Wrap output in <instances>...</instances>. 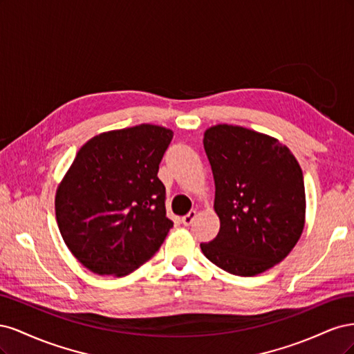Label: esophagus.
<instances>
[{
    "label": "esophagus",
    "instance_id": "obj_1",
    "mask_svg": "<svg viewBox=\"0 0 354 354\" xmlns=\"http://www.w3.org/2000/svg\"><path fill=\"white\" fill-rule=\"evenodd\" d=\"M196 218V211L194 209V211H190L189 214H186V216L181 218V223L185 224V226H190L192 223H194V220Z\"/></svg>",
    "mask_w": 354,
    "mask_h": 354
}]
</instances>
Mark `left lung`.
Returning <instances> with one entry per match:
<instances>
[{
	"label": "left lung",
	"instance_id": "8db88e82",
	"mask_svg": "<svg viewBox=\"0 0 354 354\" xmlns=\"http://www.w3.org/2000/svg\"><path fill=\"white\" fill-rule=\"evenodd\" d=\"M216 183L220 232L201 243L207 259L236 276H255L281 263L304 227L303 171L273 137L220 124L203 136Z\"/></svg>",
	"mask_w": 354,
	"mask_h": 354
}]
</instances>
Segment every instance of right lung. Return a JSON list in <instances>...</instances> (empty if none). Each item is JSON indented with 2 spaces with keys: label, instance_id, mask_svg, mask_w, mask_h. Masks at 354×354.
<instances>
[{
  "label": "right lung",
  "instance_id": "1",
  "mask_svg": "<svg viewBox=\"0 0 354 354\" xmlns=\"http://www.w3.org/2000/svg\"><path fill=\"white\" fill-rule=\"evenodd\" d=\"M171 138V130L142 124L95 136L75 156L57 189L56 218L71 252L93 273L134 272L173 227L158 178Z\"/></svg>",
  "mask_w": 354,
  "mask_h": 354
}]
</instances>
